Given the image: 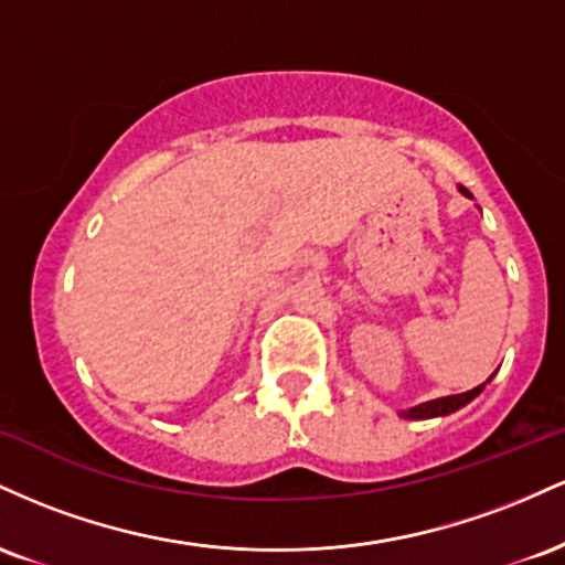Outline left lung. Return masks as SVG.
Returning <instances> with one entry per match:
<instances>
[{"label":"left lung","instance_id":"left-lung-1","mask_svg":"<svg viewBox=\"0 0 565 565\" xmlns=\"http://www.w3.org/2000/svg\"><path fill=\"white\" fill-rule=\"evenodd\" d=\"M459 188V193H462V196H468V199H472V193L468 191V188L465 185H457ZM483 391V385H478V387H472V391H468V393H459V395H446V398H436V401H425V404H417V406H412V408H404V412H398L401 417L404 419H433V417H446V414H454L457 412V408H462V406H468L472 398H476L478 393Z\"/></svg>","mask_w":565,"mask_h":565}]
</instances>
